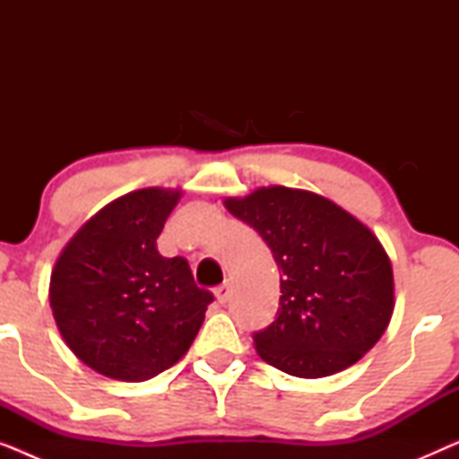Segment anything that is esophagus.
<instances>
[{"instance_id": "1", "label": "esophagus", "mask_w": 459, "mask_h": 459, "mask_svg": "<svg viewBox=\"0 0 459 459\" xmlns=\"http://www.w3.org/2000/svg\"><path fill=\"white\" fill-rule=\"evenodd\" d=\"M215 297H217V300L219 303H228V299H230V284H221V286H217L215 288Z\"/></svg>"}]
</instances>
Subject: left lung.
I'll return each instance as SVG.
<instances>
[{
    "instance_id": "obj_1",
    "label": "left lung",
    "mask_w": 459,
    "mask_h": 459,
    "mask_svg": "<svg viewBox=\"0 0 459 459\" xmlns=\"http://www.w3.org/2000/svg\"><path fill=\"white\" fill-rule=\"evenodd\" d=\"M225 209L259 231L281 273L275 322L253 334L263 361L299 378H324L380 341L394 307L393 267L359 219L284 186L228 198Z\"/></svg>"
}]
</instances>
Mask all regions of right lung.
<instances>
[{"label": "right lung", "mask_w": 459, "mask_h": 459, "mask_svg": "<svg viewBox=\"0 0 459 459\" xmlns=\"http://www.w3.org/2000/svg\"><path fill=\"white\" fill-rule=\"evenodd\" d=\"M179 190L129 192L71 238L49 280V305L68 349L115 380L154 378L187 353L212 294L184 256L167 259L156 238Z\"/></svg>", "instance_id": "add662e5"}]
</instances>
